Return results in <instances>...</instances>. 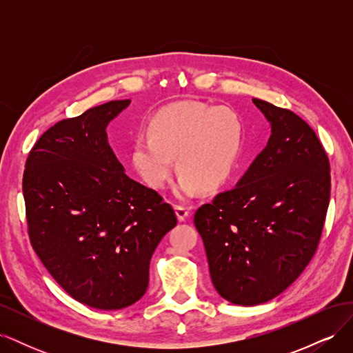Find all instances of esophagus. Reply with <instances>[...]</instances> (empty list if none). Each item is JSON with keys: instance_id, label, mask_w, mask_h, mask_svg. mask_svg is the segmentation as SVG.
<instances>
[{"instance_id": "esophagus-1", "label": "esophagus", "mask_w": 353, "mask_h": 353, "mask_svg": "<svg viewBox=\"0 0 353 353\" xmlns=\"http://www.w3.org/2000/svg\"><path fill=\"white\" fill-rule=\"evenodd\" d=\"M175 215H176L179 222H183L190 216V210L187 208H183V206H175Z\"/></svg>"}]
</instances>
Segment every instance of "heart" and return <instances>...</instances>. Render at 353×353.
I'll return each instance as SVG.
<instances>
[{"label":"heart","mask_w":353,"mask_h":353,"mask_svg":"<svg viewBox=\"0 0 353 353\" xmlns=\"http://www.w3.org/2000/svg\"><path fill=\"white\" fill-rule=\"evenodd\" d=\"M244 128L228 108L205 103H175L159 110L148 123V134L135 137L131 163L152 188H163L179 170L175 194L193 197L201 188H219L232 174L241 152Z\"/></svg>","instance_id":"b5f03b06"}]
</instances>
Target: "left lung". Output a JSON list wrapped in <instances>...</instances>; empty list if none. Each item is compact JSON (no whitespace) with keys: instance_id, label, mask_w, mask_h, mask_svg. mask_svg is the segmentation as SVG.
Wrapping results in <instances>:
<instances>
[{"instance_id":"obj_1","label":"left lung","mask_w":353,"mask_h":353,"mask_svg":"<svg viewBox=\"0 0 353 353\" xmlns=\"http://www.w3.org/2000/svg\"><path fill=\"white\" fill-rule=\"evenodd\" d=\"M271 137L232 190L194 215L209 271L225 301L254 306L283 293L311 262L330 201V163L293 112L253 99Z\"/></svg>"}]
</instances>
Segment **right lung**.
Listing matches in <instances>:
<instances>
[{
	"instance_id": "1",
	"label": "right lung",
	"mask_w": 353,
	"mask_h": 353,
	"mask_svg": "<svg viewBox=\"0 0 353 353\" xmlns=\"http://www.w3.org/2000/svg\"><path fill=\"white\" fill-rule=\"evenodd\" d=\"M130 103L51 126L23 174L32 248L63 290L103 311L140 301L157 244L176 225L172 208L128 176L109 144L105 130Z\"/></svg>"
}]
</instances>
